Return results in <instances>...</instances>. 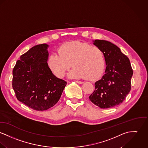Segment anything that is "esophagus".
<instances>
[{"label":"esophagus","mask_w":148,"mask_h":148,"mask_svg":"<svg viewBox=\"0 0 148 148\" xmlns=\"http://www.w3.org/2000/svg\"><path fill=\"white\" fill-rule=\"evenodd\" d=\"M75 82H76L77 83H78V84H82V83H83V82L79 81V80H75Z\"/></svg>","instance_id":"esophagus-1"}]
</instances>
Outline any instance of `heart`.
Wrapping results in <instances>:
<instances>
[{"instance_id":"b5f03b06","label":"heart","mask_w":148,"mask_h":148,"mask_svg":"<svg viewBox=\"0 0 148 148\" xmlns=\"http://www.w3.org/2000/svg\"><path fill=\"white\" fill-rule=\"evenodd\" d=\"M48 58L49 69L58 78L64 76L71 66L75 67L69 73L70 77L87 78L94 80L101 74L105 60L101 49L95 46L79 41L63 44Z\"/></svg>"}]
</instances>
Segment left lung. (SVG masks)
Returning a JSON list of instances; mask_svg holds the SVG:
<instances>
[{"label": "left lung", "mask_w": 148, "mask_h": 148, "mask_svg": "<svg viewBox=\"0 0 148 148\" xmlns=\"http://www.w3.org/2000/svg\"><path fill=\"white\" fill-rule=\"evenodd\" d=\"M93 44L101 49L106 67L105 75L95 83V90L89 99L101 109L113 108L123 102L131 91L133 70L129 58L116 45L98 39Z\"/></svg>", "instance_id": "8db88e82"}]
</instances>
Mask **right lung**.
Instances as JSON below:
<instances>
[{"label":"right lung","instance_id":"1","mask_svg":"<svg viewBox=\"0 0 148 148\" xmlns=\"http://www.w3.org/2000/svg\"><path fill=\"white\" fill-rule=\"evenodd\" d=\"M46 44L22 55L13 68L12 87L18 100L37 111L46 110L60 100L67 82L49 69Z\"/></svg>","mask_w":148,"mask_h":148}]
</instances>
